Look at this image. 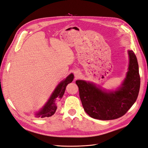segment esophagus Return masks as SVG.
<instances>
[{
    "label": "esophagus",
    "instance_id": "esophagus-1",
    "mask_svg": "<svg viewBox=\"0 0 148 148\" xmlns=\"http://www.w3.org/2000/svg\"><path fill=\"white\" fill-rule=\"evenodd\" d=\"M75 77H76V78H78L79 77V75H80V73L78 71H75Z\"/></svg>",
    "mask_w": 148,
    "mask_h": 148
}]
</instances>
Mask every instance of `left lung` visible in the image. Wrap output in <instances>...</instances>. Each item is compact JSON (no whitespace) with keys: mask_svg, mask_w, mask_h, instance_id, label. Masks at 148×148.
I'll return each mask as SVG.
<instances>
[{"mask_svg":"<svg viewBox=\"0 0 148 148\" xmlns=\"http://www.w3.org/2000/svg\"><path fill=\"white\" fill-rule=\"evenodd\" d=\"M129 64L126 77L115 90H106L95 83L77 80L80 99L84 111L91 117L102 120H114L127 113L136 101L140 77L136 57L128 51Z\"/></svg>","mask_w":148,"mask_h":148,"instance_id":"1","label":"left lung"}]
</instances>
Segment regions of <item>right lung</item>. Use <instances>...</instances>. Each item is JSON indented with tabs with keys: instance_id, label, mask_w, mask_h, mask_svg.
Wrapping results in <instances>:
<instances>
[{
	"instance_id": "obj_1",
	"label": "right lung",
	"mask_w": 148,
	"mask_h": 148,
	"mask_svg": "<svg viewBox=\"0 0 148 148\" xmlns=\"http://www.w3.org/2000/svg\"><path fill=\"white\" fill-rule=\"evenodd\" d=\"M73 78V74L71 73L65 79L62 80L59 84H58L47 102L41 109L35 114L36 117H49L55 114L57 108L58 102L63 97L66 86L69 83L72 82Z\"/></svg>"
}]
</instances>
